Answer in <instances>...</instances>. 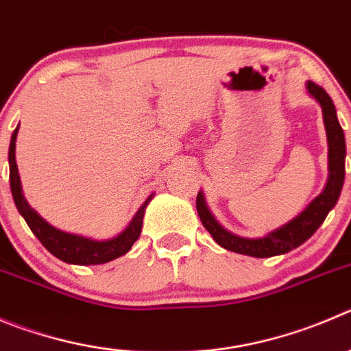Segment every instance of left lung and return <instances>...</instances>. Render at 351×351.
I'll return each instance as SVG.
<instances>
[{
	"instance_id": "8db88e82",
	"label": "left lung",
	"mask_w": 351,
	"mask_h": 351,
	"mask_svg": "<svg viewBox=\"0 0 351 351\" xmlns=\"http://www.w3.org/2000/svg\"><path fill=\"white\" fill-rule=\"evenodd\" d=\"M306 90H308V93L322 107L324 126H326L327 133V145H329V178H327L324 191L296 218L287 221L286 225H282L277 230L267 234L265 237L258 239L239 237V235L232 234L227 228L221 227L216 221L215 216L211 215V211H209L202 192H199L197 201H195L199 218H201L206 230L225 250L254 258H270L277 256V254L289 253V251L296 250L298 245L303 244L304 241H308L315 234L317 228L324 223V220H326V216L329 215L330 209L338 202L343 189V182H345V133H343L341 126H339L334 104L329 95L326 93V90L322 86H319V84L312 83V81L306 83Z\"/></svg>"
}]
</instances>
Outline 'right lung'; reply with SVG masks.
<instances>
[{"label": "right lung", "mask_w": 351, "mask_h": 351, "mask_svg": "<svg viewBox=\"0 0 351 351\" xmlns=\"http://www.w3.org/2000/svg\"><path fill=\"white\" fill-rule=\"evenodd\" d=\"M17 133L19 126L15 128L12 140H10V189H12L13 201H15L19 213L24 216V220L27 221L29 228H31L32 234L39 239V242H41L53 256H57L58 260L71 265H101L126 254L128 251L131 250V245L135 244L136 239L140 237L143 215H145L147 204L152 201V195H149V199L140 206V209L136 211V215L133 216V220L130 221V225H128L119 235H116V237L112 239H107V241H93V239L83 237V235L69 234V232L58 230V228L51 227L47 220H43L41 216L27 204L24 194H22L21 176H19L17 162H15V142H17Z\"/></svg>", "instance_id": "obj_1"}]
</instances>
